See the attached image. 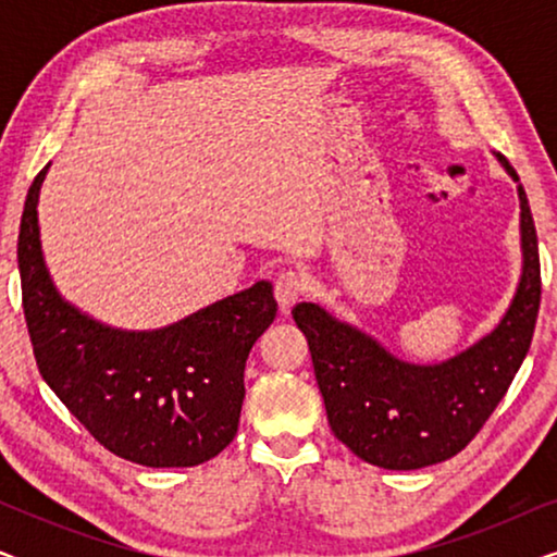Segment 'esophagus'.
I'll use <instances>...</instances> for the list:
<instances>
[{"mask_svg":"<svg viewBox=\"0 0 557 557\" xmlns=\"http://www.w3.org/2000/svg\"><path fill=\"white\" fill-rule=\"evenodd\" d=\"M304 288H307V284H304V278L296 271L278 273L276 284H273V296H276L281 311L292 309L304 296Z\"/></svg>","mask_w":557,"mask_h":557,"instance_id":"34e87169","label":"esophagus"}]
</instances>
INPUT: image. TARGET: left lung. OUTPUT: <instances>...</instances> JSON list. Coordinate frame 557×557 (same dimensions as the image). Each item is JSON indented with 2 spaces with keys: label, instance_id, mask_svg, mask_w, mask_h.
<instances>
[{
  "label": "left lung",
  "instance_id": "left-lung-1",
  "mask_svg": "<svg viewBox=\"0 0 557 557\" xmlns=\"http://www.w3.org/2000/svg\"><path fill=\"white\" fill-rule=\"evenodd\" d=\"M509 177L512 164L497 154ZM522 276L499 324L463 352L438 364L400 360L375 337L339 322L319 304H296L294 322L309 342L326 418L362 461L410 471L461 451L505 398L528 355L540 309L537 233L522 185Z\"/></svg>",
  "mask_w": 557,
  "mask_h": 557
}]
</instances>
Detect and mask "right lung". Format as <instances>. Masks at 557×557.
I'll use <instances>...</instances> for the list:
<instances>
[{"mask_svg":"<svg viewBox=\"0 0 557 557\" xmlns=\"http://www.w3.org/2000/svg\"><path fill=\"white\" fill-rule=\"evenodd\" d=\"M20 223L22 307L45 383L103 448L141 467H197L238 433L243 372L256 339L276 319L269 281L162 330L126 332L67 304L42 258L37 197Z\"/></svg>","mask_w":557,"mask_h":557,"instance_id":"1","label":"right lung"}]
</instances>
